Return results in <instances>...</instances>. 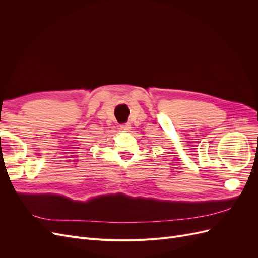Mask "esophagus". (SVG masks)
Returning a JSON list of instances; mask_svg holds the SVG:
<instances>
[{"mask_svg":"<svg viewBox=\"0 0 258 258\" xmlns=\"http://www.w3.org/2000/svg\"><path fill=\"white\" fill-rule=\"evenodd\" d=\"M120 128L123 130V131H129L131 129V124L129 122H126V123H122Z\"/></svg>","mask_w":258,"mask_h":258,"instance_id":"obj_1","label":"esophagus"}]
</instances>
